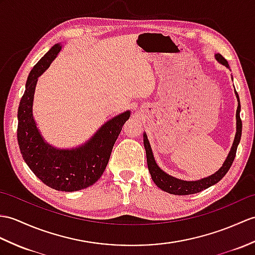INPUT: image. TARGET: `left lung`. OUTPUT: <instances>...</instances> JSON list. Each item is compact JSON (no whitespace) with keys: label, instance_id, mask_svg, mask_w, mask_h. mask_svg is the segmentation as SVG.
I'll return each mask as SVG.
<instances>
[{"label":"left lung","instance_id":"obj_1","mask_svg":"<svg viewBox=\"0 0 255 255\" xmlns=\"http://www.w3.org/2000/svg\"><path fill=\"white\" fill-rule=\"evenodd\" d=\"M215 60L224 65L225 67H227L229 69V64L228 62L225 60V58L217 53L215 54ZM233 79V76H232ZM235 94L237 101H238V108H237L236 112V135L234 139V143L232 145V149H230L228 155L225 159V162L223 163V166L215 171L214 174H212L211 176L205 177V178L199 179V180H182L179 178H176V177H173L168 175L167 173H165L163 169L158 167V165L156 164V161L154 158V155H153V152L151 149L149 139H147V135L145 132H143V144H144V149H145V154H146V162H147V168H149V171L152 177V180L154 181L155 185L162 189L163 191H166L170 194H176V195H187V194H193V193H198L201 192L204 189H208L211 186H214L215 183L220 181L223 177L227 174V171L229 170L230 166L235 159L236 156V152H237V147H238V144L241 139V132H242V123L240 120V100L239 96L237 93L236 89H235Z\"/></svg>","mask_w":255,"mask_h":255}]
</instances>
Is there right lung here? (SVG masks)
<instances>
[{"instance_id":"obj_1","label":"right lung","mask_w":255,"mask_h":255,"mask_svg":"<svg viewBox=\"0 0 255 255\" xmlns=\"http://www.w3.org/2000/svg\"><path fill=\"white\" fill-rule=\"evenodd\" d=\"M61 50V43L53 45L28 76L17 113V140L22 158L41 181L55 190L73 192L92 186L102 176L122 127L129 120L130 111L106 122L81 145L58 149L47 143L34 121L33 98L39 77Z\"/></svg>"}]
</instances>
